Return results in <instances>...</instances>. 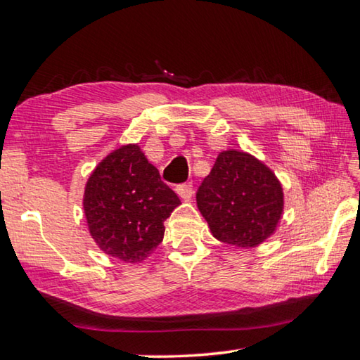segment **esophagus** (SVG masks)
I'll use <instances>...</instances> for the list:
<instances>
[{"mask_svg":"<svg viewBox=\"0 0 360 360\" xmlns=\"http://www.w3.org/2000/svg\"><path fill=\"white\" fill-rule=\"evenodd\" d=\"M176 192L179 193L181 198L191 200L192 195H193V186H192V182H186V184H179L178 187H176Z\"/></svg>","mask_w":360,"mask_h":360,"instance_id":"obj_1","label":"esophagus"}]
</instances>
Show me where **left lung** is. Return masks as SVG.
Returning <instances> with one entry per match:
<instances>
[{
    "label": "left lung",
    "mask_w": 360,
    "mask_h": 360,
    "mask_svg": "<svg viewBox=\"0 0 360 360\" xmlns=\"http://www.w3.org/2000/svg\"><path fill=\"white\" fill-rule=\"evenodd\" d=\"M197 205L217 240L252 248L275 231L284 205L283 188L257 158L225 150L198 187Z\"/></svg>",
    "instance_id": "1"
}]
</instances>
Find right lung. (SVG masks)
I'll return each instance as SVG.
<instances>
[{
	"label": "right lung",
	"instance_id": "1",
	"mask_svg": "<svg viewBox=\"0 0 360 360\" xmlns=\"http://www.w3.org/2000/svg\"><path fill=\"white\" fill-rule=\"evenodd\" d=\"M179 203L135 144L109 154L84 195L90 235L106 254L124 262H141L154 251L163 238V222Z\"/></svg>",
	"mask_w": 360,
	"mask_h": 360
}]
</instances>
